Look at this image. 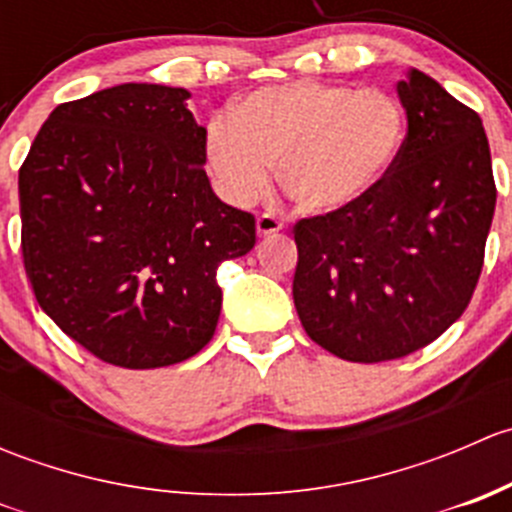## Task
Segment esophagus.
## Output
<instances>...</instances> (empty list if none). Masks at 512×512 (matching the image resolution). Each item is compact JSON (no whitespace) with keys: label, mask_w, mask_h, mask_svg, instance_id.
<instances>
[{"label":"esophagus","mask_w":512,"mask_h":512,"mask_svg":"<svg viewBox=\"0 0 512 512\" xmlns=\"http://www.w3.org/2000/svg\"><path fill=\"white\" fill-rule=\"evenodd\" d=\"M282 220H277L272 213H262L260 218H257V235L260 237H267V235H275V232L282 230Z\"/></svg>","instance_id":"1"}]
</instances>
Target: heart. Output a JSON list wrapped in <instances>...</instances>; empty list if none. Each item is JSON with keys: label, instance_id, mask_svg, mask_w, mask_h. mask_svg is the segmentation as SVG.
<instances>
[{"label": "heart", "instance_id": "heart-1", "mask_svg": "<svg viewBox=\"0 0 512 512\" xmlns=\"http://www.w3.org/2000/svg\"><path fill=\"white\" fill-rule=\"evenodd\" d=\"M406 136L404 106L376 89L319 81L270 86L205 128V160L220 193L250 205L277 178L307 213L364 200L394 168Z\"/></svg>", "mask_w": 512, "mask_h": 512}]
</instances>
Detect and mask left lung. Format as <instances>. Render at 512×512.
<instances>
[{
  "label": "left lung",
  "instance_id": "8db88e82",
  "mask_svg": "<svg viewBox=\"0 0 512 512\" xmlns=\"http://www.w3.org/2000/svg\"><path fill=\"white\" fill-rule=\"evenodd\" d=\"M396 91L409 131L391 173L352 208L294 225L299 322L361 364L416 352L466 312L495 210L478 113L418 69Z\"/></svg>",
  "mask_w": 512,
  "mask_h": 512
}]
</instances>
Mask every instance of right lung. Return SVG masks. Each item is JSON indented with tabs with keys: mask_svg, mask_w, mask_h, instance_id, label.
Instances as JSON below:
<instances>
[{
	"mask_svg": "<svg viewBox=\"0 0 512 512\" xmlns=\"http://www.w3.org/2000/svg\"><path fill=\"white\" fill-rule=\"evenodd\" d=\"M185 89L121 84L61 103L19 168L24 270L39 307L106 364L158 369L218 327L220 262L255 218L205 175Z\"/></svg>",
	"mask_w": 512,
	"mask_h": 512,
	"instance_id": "obj_1",
	"label": "right lung"
}]
</instances>
